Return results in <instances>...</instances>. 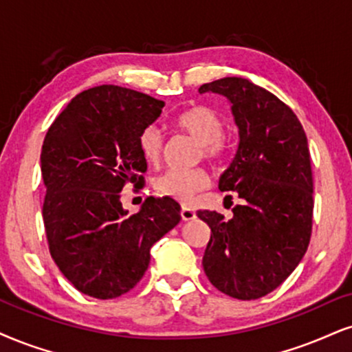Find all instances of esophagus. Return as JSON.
Returning a JSON list of instances; mask_svg holds the SVG:
<instances>
[{"label":"esophagus","instance_id":"obj_1","mask_svg":"<svg viewBox=\"0 0 352 352\" xmlns=\"http://www.w3.org/2000/svg\"><path fill=\"white\" fill-rule=\"evenodd\" d=\"M181 219H183L184 222H188V220H194L196 219V212L189 209V207H183V209H181Z\"/></svg>","mask_w":352,"mask_h":352}]
</instances>
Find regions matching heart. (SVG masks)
I'll list each match as a JSON object with an SVG mask.
<instances>
[{
    "label": "heart",
    "mask_w": 352,
    "mask_h": 352,
    "mask_svg": "<svg viewBox=\"0 0 352 352\" xmlns=\"http://www.w3.org/2000/svg\"><path fill=\"white\" fill-rule=\"evenodd\" d=\"M175 125L194 140L201 143V156L210 162L222 158L227 151L225 119L219 111L209 106H192L176 116ZM163 133L155 125L146 127L138 137L142 156L148 164H158L163 155ZM209 186V176L204 169H169L153 181L156 194L176 201L188 202Z\"/></svg>",
    "instance_id": "heart-1"
}]
</instances>
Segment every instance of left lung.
Wrapping results in <instances>:
<instances>
[{
	"label": "left lung",
	"mask_w": 352,
	"mask_h": 352,
	"mask_svg": "<svg viewBox=\"0 0 352 352\" xmlns=\"http://www.w3.org/2000/svg\"><path fill=\"white\" fill-rule=\"evenodd\" d=\"M199 93H217L232 104L240 142L219 189L241 199L230 220L197 210L212 232L202 266L220 292L254 300L279 287L309 248L314 217L309 142L292 109L250 80L222 78L202 85Z\"/></svg>",
	"instance_id": "8db88e82"
}]
</instances>
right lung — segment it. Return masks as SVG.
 <instances>
[{
    "label": "right lung",
    "instance_id": "right-lung-1",
    "mask_svg": "<svg viewBox=\"0 0 352 352\" xmlns=\"http://www.w3.org/2000/svg\"><path fill=\"white\" fill-rule=\"evenodd\" d=\"M163 107L138 91L96 86L68 102L43 140L49 250L85 296L107 300L135 287L151 246L179 223L181 206L171 197H146L133 215L120 202L124 186L143 184L146 162L138 137Z\"/></svg>",
    "mask_w": 352,
    "mask_h": 352
}]
</instances>
